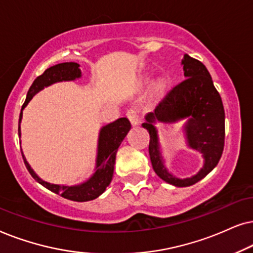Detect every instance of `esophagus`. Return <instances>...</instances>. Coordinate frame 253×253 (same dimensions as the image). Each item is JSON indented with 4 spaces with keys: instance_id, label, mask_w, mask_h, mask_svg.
I'll return each mask as SVG.
<instances>
[{
    "instance_id": "esophagus-1",
    "label": "esophagus",
    "mask_w": 253,
    "mask_h": 253,
    "mask_svg": "<svg viewBox=\"0 0 253 253\" xmlns=\"http://www.w3.org/2000/svg\"><path fill=\"white\" fill-rule=\"evenodd\" d=\"M126 116H127V118H128L130 124H132L133 126H137V125H139L140 118H139V112H137V110L129 109L128 111H127Z\"/></svg>"
}]
</instances>
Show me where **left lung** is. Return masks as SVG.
Instances as JSON below:
<instances>
[{"mask_svg":"<svg viewBox=\"0 0 253 253\" xmlns=\"http://www.w3.org/2000/svg\"><path fill=\"white\" fill-rule=\"evenodd\" d=\"M181 65L185 80L167 93L153 112L147 113L142 127L149 132L150 161L157 176L173 186L186 187L206 177L220 161L224 147V109L204 63L185 54ZM185 117L188 118L184 125L188 145L203 155L204 167L194 176L180 180L164 166L154 124L175 122Z\"/></svg>","mask_w":253,"mask_h":253,"instance_id":"1","label":"left lung"}]
</instances>
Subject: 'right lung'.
<instances>
[{"label":"right lung","mask_w":253,"mask_h":253,"mask_svg":"<svg viewBox=\"0 0 253 253\" xmlns=\"http://www.w3.org/2000/svg\"><path fill=\"white\" fill-rule=\"evenodd\" d=\"M82 76L80 69V65L76 62H63L49 67L46 69L43 74L37 77L35 82L32 83L31 87L29 89L28 96L24 104L22 106L21 114H19V125H18V134L21 136V120L23 117V110L28 105L32 97L42 90L45 86L56 82H62V81H74L80 79ZM130 129V123L127 118H119V119L113 121L106 126L100 128L99 137H98V148H97V158H96V168L95 172L89 179L74 186L68 185H58L50 184L42 180V178L36 174L35 171L31 169L28 161L25 160L23 155L26 169L35 179L42 184L47 190L54 192V193L61 195L65 199L79 201H90L98 198L100 194L104 193L106 187L109 186L113 177L114 163H116V155L118 148L123 142L125 136Z\"/></svg>","instance_id":"obj_1"}]
</instances>
